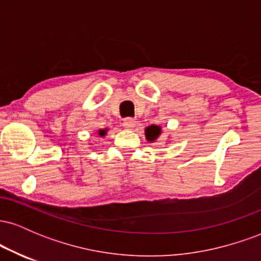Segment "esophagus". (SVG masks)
Here are the masks:
<instances>
[{
  "label": "esophagus",
  "mask_w": 261,
  "mask_h": 261,
  "mask_svg": "<svg viewBox=\"0 0 261 261\" xmlns=\"http://www.w3.org/2000/svg\"><path fill=\"white\" fill-rule=\"evenodd\" d=\"M122 125H124L125 128H133L135 127V125H136V121H135V119L133 118H125Z\"/></svg>",
  "instance_id": "obj_1"
}]
</instances>
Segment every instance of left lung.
<instances>
[{
  "instance_id": "left-lung-1",
  "label": "left lung",
  "mask_w": 261,
  "mask_h": 261,
  "mask_svg": "<svg viewBox=\"0 0 261 261\" xmlns=\"http://www.w3.org/2000/svg\"><path fill=\"white\" fill-rule=\"evenodd\" d=\"M162 133V127L157 126V125H151V126L146 127L145 130V135H146V139L151 142H153L154 140H157L160 137V135Z\"/></svg>"
}]
</instances>
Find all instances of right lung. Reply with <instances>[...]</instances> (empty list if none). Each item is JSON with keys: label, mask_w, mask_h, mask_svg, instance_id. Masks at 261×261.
<instances>
[{"label": "right lung", "mask_w": 261, "mask_h": 261, "mask_svg": "<svg viewBox=\"0 0 261 261\" xmlns=\"http://www.w3.org/2000/svg\"><path fill=\"white\" fill-rule=\"evenodd\" d=\"M107 130H108V128H104V130H103V128H100V130L98 131V134H99V136H101V137H103V136H106V134H107Z\"/></svg>", "instance_id": "1"}]
</instances>
